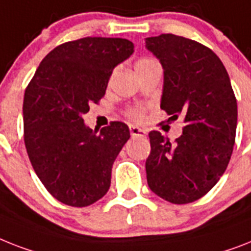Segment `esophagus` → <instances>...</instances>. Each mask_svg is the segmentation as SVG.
Wrapping results in <instances>:
<instances>
[{
    "instance_id": "esophagus-1",
    "label": "esophagus",
    "mask_w": 251,
    "mask_h": 251,
    "mask_svg": "<svg viewBox=\"0 0 251 251\" xmlns=\"http://www.w3.org/2000/svg\"><path fill=\"white\" fill-rule=\"evenodd\" d=\"M130 134H131V136H146L147 131L143 129L136 127V126H130Z\"/></svg>"
}]
</instances>
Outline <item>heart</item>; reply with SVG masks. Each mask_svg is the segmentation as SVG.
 Wrapping results in <instances>:
<instances>
[{
	"mask_svg": "<svg viewBox=\"0 0 251 251\" xmlns=\"http://www.w3.org/2000/svg\"><path fill=\"white\" fill-rule=\"evenodd\" d=\"M153 63H157V62H156V60H153V59H150V58L139 59V60H138L135 64V69L140 68V67L150 66V64H153ZM126 116H127V117H129L131 121L139 122V121H142L144 117V109L142 107L130 108L129 111L126 112Z\"/></svg>",
	"mask_w": 251,
	"mask_h": 251,
	"instance_id": "b5f03b06",
	"label": "heart"
}]
</instances>
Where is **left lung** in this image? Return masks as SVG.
Masks as SVG:
<instances>
[{"label": "left lung", "instance_id": "8db88e82", "mask_svg": "<svg viewBox=\"0 0 251 251\" xmlns=\"http://www.w3.org/2000/svg\"><path fill=\"white\" fill-rule=\"evenodd\" d=\"M146 48L164 68L161 109L182 116L180 138L170 142L150 132L146 161L151 191L172 203L205 196L228 166L236 138L237 101L223 63L215 52L189 38L160 34Z\"/></svg>", "mask_w": 251, "mask_h": 251}]
</instances>
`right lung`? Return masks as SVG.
<instances>
[{"instance_id":"1","label":"right lung","mask_w":251,"mask_h":251,"mask_svg":"<svg viewBox=\"0 0 251 251\" xmlns=\"http://www.w3.org/2000/svg\"><path fill=\"white\" fill-rule=\"evenodd\" d=\"M134 52L125 38L85 37L56 46L40 63L23 101L24 143L52 197L89 206L111 185L112 165L130 131L113 121L99 134L82 115L104 97L113 69Z\"/></svg>"}]
</instances>
